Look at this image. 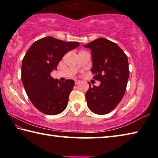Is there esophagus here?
Segmentation results:
<instances>
[{
	"mask_svg": "<svg viewBox=\"0 0 158 158\" xmlns=\"http://www.w3.org/2000/svg\"><path fill=\"white\" fill-rule=\"evenodd\" d=\"M79 81H77V80H76V81H75V84H76V85H77V83H79Z\"/></svg>",
	"mask_w": 158,
	"mask_h": 158,
	"instance_id": "34e87169",
	"label": "esophagus"
}]
</instances>
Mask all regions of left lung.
Here are the masks:
<instances>
[{"instance_id":"1","label":"left lung","mask_w":158,"mask_h":158,"mask_svg":"<svg viewBox=\"0 0 158 158\" xmlns=\"http://www.w3.org/2000/svg\"><path fill=\"white\" fill-rule=\"evenodd\" d=\"M92 50L93 78L101 82L91 86L85 94L87 106L92 112L106 114L112 111L126 92L129 77L128 57L117 44L98 38L85 45Z\"/></svg>"}]
</instances>
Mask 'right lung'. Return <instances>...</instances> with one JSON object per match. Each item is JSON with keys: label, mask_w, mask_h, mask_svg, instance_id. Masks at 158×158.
<instances>
[{"label": "right lung", "mask_w": 158, "mask_h": 158, "mask_svg": "<svg viewBox=\"0 0 158 158\" xmlns=\"http://www.w3.org/2000/svg\"><path fill=\"white\" fill-rule=\"evenodd\" d=\"M78 42H66L52 37L36 41L22 61L21 80L30 101L40 112L56 115L65 110L74 86L73 80L60 82L51 73L66 52Z\"/></svg>", "instance_id": "add662e5"}]
</instances>
